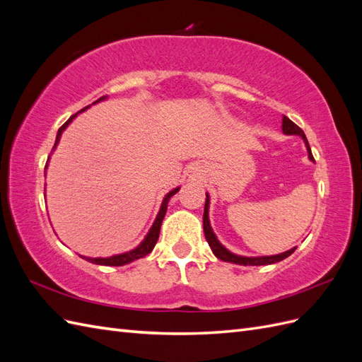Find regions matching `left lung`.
<instances>
[{
    "label": "left lung",
    "mask_w": 362,
    "mask_h": 362,
    "mask_svg": "<svg viewBox=\"0 0 362 362\" xmlns=\"http://www.w3.org/2000/svg\"><path fill=\"white\" fill-rule=\"evenodd\" d=\"M282 133L287 134V136L302 137L303 144L306 146V152H308V158L314 163V157L311 154V148L308 145V140H306V137H305V133L294 122H291V120L287 116H282ZM205 196H206V199H205L204 217H202L204 218V234H205L208 245H210V247L213 250V254L218 259L226 261V262H233V264H240V266H267V264H275V262H279L284 258L290 257L293 252L296 250V247H291L287 252H282V254L267 255V257H242V255L233 254L231 250H228L221 242H218L214 231H213V228L210 225V217H208V211H210V196H208V193H205Z\"/></svg>",
    "instance_id": "1"
}]
</instances>
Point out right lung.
I'll use <instances>...</instances> for the list:
<instances>
[{"instance_id": "right-lung-1", "label": "right lung", "mask_w": 362, "mask_h": 362, "mask_svg": "<svg viewBox=\"0 0 362 362\" xmlns=\"http://www.w3.org/2000/svg\"><path fill=\"white\" fill-rule=\"evenodd\" d=\"M105 98H107V96L100 98V100L95 101L93 104L100 103V101H104ZM89 107H90V105H87L86 108H83V110H80L78 113H75L74 116H71V117L66 120V122H64V124L60 127V129L57 131L56 144H54L52 151L57 148L59 141H60V137H62V134H63V131L69 127V124L72 122V120H74L76 116H78V115H80V113H83V112H86L87 108H89ZM48 163H49V158H48V161H47L45 170H47V168H48ZM180 189H181V187L173 189V190H170L166 196H164V198H163V202H161V206H160V211H158V214H157V217H156L154 223H152V226H151V229L148 231V234L145 235V238H144V240H141L140 245H139L137 247L131 249V250H128V252H124V254H117V255L107 257V258H90V257H83V255H80V257H81V258H84L86 261H90V262H93V264H100V266H125V264H129V262H133V261H136V259H140V258L146 257L148 254H151L152 249H154V246H156V243H157V240H158V235H160V228H161V222H163V218H164V216H166V211H168V204H169V201H170L172 196H173L175 193H178V190H180Z\"/></svg>"}]
</instances>
